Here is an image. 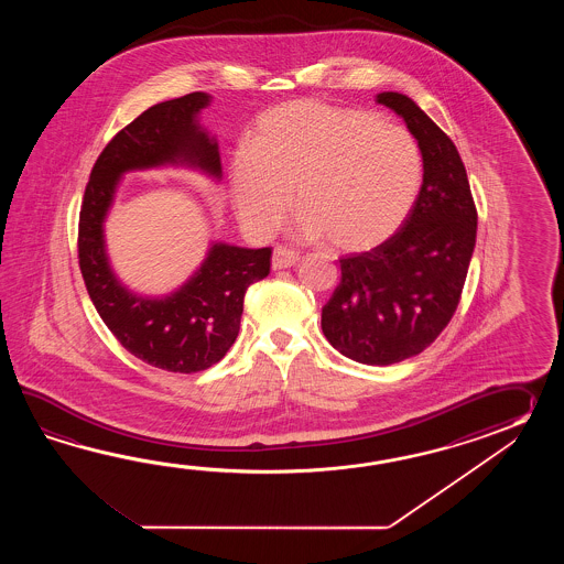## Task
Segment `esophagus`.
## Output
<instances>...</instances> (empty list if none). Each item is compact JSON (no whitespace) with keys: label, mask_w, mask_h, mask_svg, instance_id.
I'll use <instances>...</instances> for the list:
<instances>
[{"label":"esophagus","mask_w":564,"mask_h":564,"mask_svg":"<svg viewBox=\"0 0 564 564\" xmlns=\"http://www.w3.org/2000/svg\"><path fill=\"white\" fill-rule=\"evenodd\" d=\"M296 262H299V253L294 252V250L284 248V246L274 248V256H272V268L274 270H284V268H290V265H294Z\"/></svg>","instance_id":"34e87169"}]
</instances>
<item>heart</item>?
I'll use <instances>...</instances> for the list:
<instances>
[{
  "instance_id": "obj_1",
  "label": "heart",
  "mask_w": 564,
  "mask_h": 564,
  "mask_svg": "<svg viewBox=\"0 0 564 564\" xmlns=\"http://www.w3.org/2000/svg\"><path fill=\"white\" fill-rule=\"evenodd\" d=\"M229 193L256 236L282 226L294 202L296 231L338 252H365L405 221L423 180L413 134L357 108L292 100L253 122L228 165Z\"/></svg>"
}]
</instances>
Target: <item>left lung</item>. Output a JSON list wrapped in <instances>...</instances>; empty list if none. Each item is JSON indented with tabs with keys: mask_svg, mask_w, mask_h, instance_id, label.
Masks as SVG:
<instances>
[{
	"mask_svg": "<svg viewBox=\"0 0 564 564\" xmlns=\"http://www.w3.org/2000/svg\"><path fill=\"white\" fill-rule=\"evenodd\" d=\"M417 139L423 183L403 228L369 252L340 258V284L323 308L333 347L362 365L420 355L456 312L476 246L478 212L456 144L409 96L381 93Z\"/></svg>",
	"mask_w": 564,
	"mask_h": 564,
	"instance_id": "1",
	"label": "left lung"
}]
</instances>
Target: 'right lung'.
I'll return each mask as SVG.
<instances>
[{"instance_id": "1", "label": "right lung", "mask_w": 564, "mask_h": 564, "mask_svg": "<svg viewBox=\"0 0 564 564\" xmlns=\"http://www.w3.org/2000/svg\"><path fill=\"white\" fill-rule=\"evenodd\" d=\"M209 100L192 93L159 102L117 132L96 159L80 207L78 264L96 312L122 347L163 371L199 372L224 359L240 333L246 290L270 274L272 248L214 243L177 292L144 299L122 286L108 264L102 224L122 173L189 165L221 177L216 139L197 122Z\"/></svg>"}]
</instances>
